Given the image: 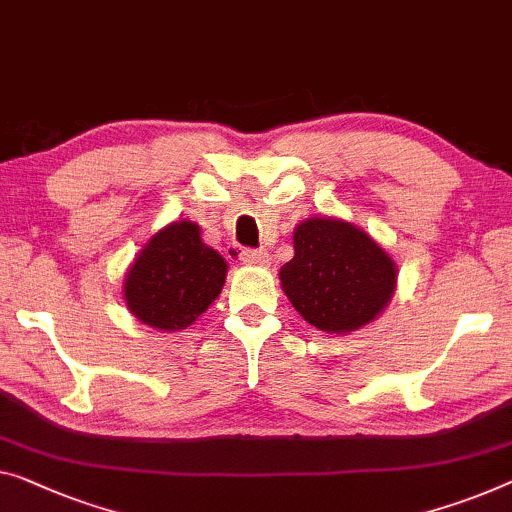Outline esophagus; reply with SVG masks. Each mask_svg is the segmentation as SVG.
Returning <instances> with one entry per match:
<instances>
[{"label":"esophagus","instance_id":"obj_1","mask_svg":"<svg viewBox=\"0 0 512 512\" xmlns=\"http://www.w3.org/2000/svg\"><path fill=\"white\" fill-rule=\"evenodd\" d=\"M239 259L243 264H250V266H266L271 264V255L266 253L262 248H243L239 253Z\"/></svg>","mask_w":512,"mask_h":512}]
</instances>
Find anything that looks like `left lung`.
<instances>
[{
  "instance_id": "8db88e82",
  "label": "left lung",
  "mask_w": 512,
  "mask_h": 512,
  "mask_svg": "<svg viewBox=\"0 0 512 512\" xmlns=\"http://www.w3.org/2000/svg\"><path fill=\"white\" fill-rule=\"evenodd\" d=\"M393 259L358 227L333 218L305 220L280 282L305 322L347 333L372 322L395 292Z\"/></svg>"
}]
</instances>
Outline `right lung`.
Here are the masks:
<instances>
[{"instance_id":"1","label":"right lung","mask_w":512,"mask_h":512,"mask_svg":"<svg viewBox=\"0 0 512 512\" xmlns=\"http://www.w3.org/2000/svg\"><path fill=\"white\" fill-rule=\"evenodd\" d=\"M227 262L204 246L195 223H172L151 239L124 282L128 308L151 329H186L225 285Z\"/></svg>"}]
</instances>
